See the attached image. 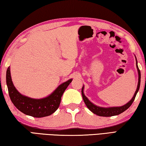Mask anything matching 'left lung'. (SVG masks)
<instances>
[{"instance_id": "left-lung-1", "label": "left lung", "mask_w": 146, "mask_h": 146, "mask_svg": "<svg viewBox=\"0 0 146 146\" xmlns=\"http://www.w3.org/2000/svg\"><path fill=\"white\" fill-rule=\"evenodd\" d=\"M136 65H137V68L138 71V85L137 88V90H136L135 93L133 95V98H131L129 102H128L127 104H125V105L122 106H119V107H109V108H103V107H100V106H97V105H95L94 104L90 101V100L86 97L84 95V87L82 88V95L83 100L84 101V103L86 104V106H87L88 108L90 110L91 112H93L94 114H96L97 115L100 116V117H112V116H115L120 114V113H123L125 111V110H127L129 108L131 105L132 104V103L134 101L135 98L136 97V95L138 93V90H139L140 88V78H141V75H140V70L138 69V64H137V58H136Z\"/></svg>"}]
</instances>
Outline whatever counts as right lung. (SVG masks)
Segmentation results:
<instances>
[{
	"label": "right lung",
	"instance_id": "1",
	"mask_svg": "<svg viewBox=\"0 0 146 146\" xmlns=\"http://www.w3.org/2000/svg\"><path fill=\"white\" fill-rule=\"evenodd\" d=\"M72 80L71 78L61 84L48 97L38 99L20 93L12 82L10 67L6 71V84L12 103L22 113L36 118L47 117L56 111L60 105L62 96Z\"/></svg>",
	"mask_w": 146,
	"mask_h": 146
}]
</instances>
